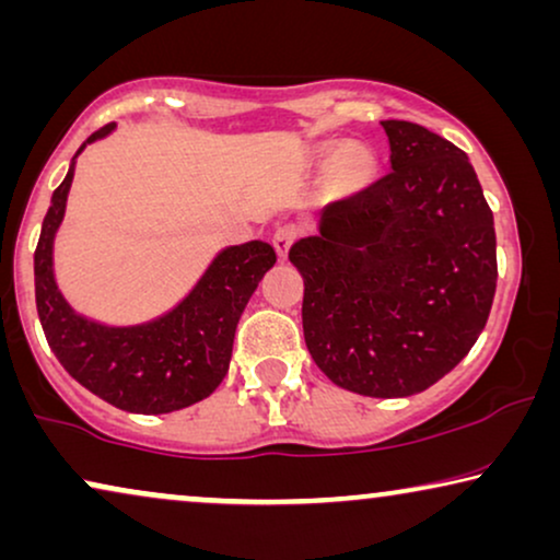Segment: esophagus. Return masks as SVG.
Returning <instances> with one entry per match:
<instances>
[{"label": "esophagus", "instance_id": "34e87169", "mask_svg": "<svg viewBox=\"0 0 560 560\" xmlns=\"http://www.w3.org/2000/svg\"><path fill=\"white\" fill-rule=\"evenodd\" d=\"M295 240H298V226L285 224V226L275 229V234H272V247H275V252H278L280 259L288 257V252H290V247H293Z\"/></svg>", "mask_w": 560, "mask_h": 560}]
</instances>
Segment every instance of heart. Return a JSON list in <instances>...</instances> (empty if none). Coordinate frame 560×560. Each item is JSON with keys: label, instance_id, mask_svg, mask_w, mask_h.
I'll return each instance as SVG.
<instances>
[{"label": "heart", "instance_id": "b5f03b06", "mask_svg": "<svg viewBox=\"0 0 560 560\" xmlns=\"http://www.w3.org/2000/svg\"><path fill=\"white\" fill-rule=\"evenodd\" d=\"M326 152H334L336 144H326ZM372 171V155L366 152L362 144H349L347 150L341 152V173L349 183H362Z\"/></svg>", "mask_w": 560, "mask_h": 560}]
</instances>
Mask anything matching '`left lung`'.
Masks as SVG:
<instances>
[{
  "label": "left lung",
  "instance_id": "obj_1",
  "mask_svg": "<svg viewBox=\"0 0 560 560\" xmlns=\"http://www.w3.org/2000/svg\"><path fill=\"white\" fill-rule=\"evenodd\" d=\"M389 171L328 203L288 257L303 275V336L334 385L408 397L448 374L485 331L497 288L494 217L456 144L382 121Z\"/></svg>",
  "mask_w": 560,
  "mask_h": 560
}]
</instances>
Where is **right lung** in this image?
Wrapping results in <instances>:
<instances>
[{
    "label": "right lung",
    "instance_id": "add662e5",
    "mask_svg": "<svg viewBox=\"0 0 560 560\" xmlns=\"http://www.w3.org/2000/svg\"><path fill=\"white\" fill-rule=\"evenodd\" d=\"M114 127H102L81 144L52 190L35 249V303L52 354L79 385L119 410L160 416L188 408L221 385L236 324L278 255L259 240L224 247L178 305L144 324L109 326L75 313L56 282L52 244L66 217L75 158Z\"/></svg>",
    "mask_w": 560,
    "mask_h": 560
}]
</instances>
